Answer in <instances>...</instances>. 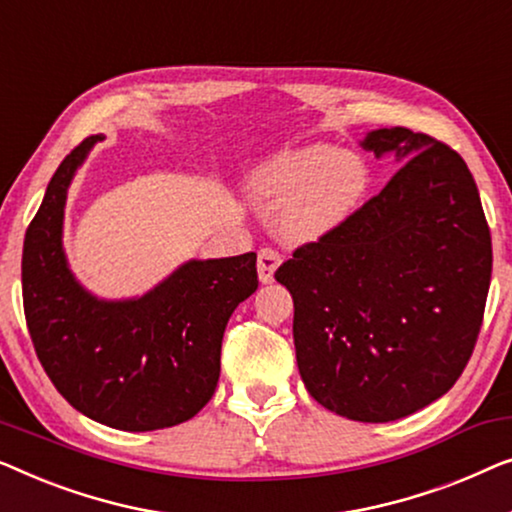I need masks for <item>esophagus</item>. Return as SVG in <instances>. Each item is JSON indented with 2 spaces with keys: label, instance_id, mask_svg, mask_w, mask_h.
I'll list each match as a JSON object with an SVG mask.
<instances>
[{
  "label": "esophagus",
  "instance_id": "34e87169",
  "mask_svg": "<svg viewBox=\"0 0 512 512\" xmlns=\"http://www.w3.org/2000/svg\"><path fill=\"white\" fill-rule=\"evenodd\" d=\"M280 266V255L271 248H262L257 255V273H259V283L269 285L273 283V273Z\"/></svg>",
  "mask_w": 512,
  "mask_h": 512
}]
</instances>
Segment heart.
<instances>
[{"label": "heart", "instance_id": "heart-1", "mask_svg": "<svg viewBox=\"0 0 512 512\" xmlns=\"http://www.w3.org/2000/svg\"><path fill=\"white\" fill-rule=\"evenodd\" d=\"M369 183V167L357 155L311 143L266 162L253 178V190L269 204H285L283 232L290 239L315 241L357 211Z\"/></svg>", "mask_w": 512, "mask_h": 512}]
</instances>
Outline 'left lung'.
Masks as SVG:
<instances>
[{"label":"left lung","mask_w":512,"mask_h":512,"mask_svg":"<svg viewBox=\"0 0 512 512\" xmlns=\"http://www.w3.org/2000/svg\"><path fill=\"white\" fill-rule=\"evenodd\" d=\"M401 164L341 227L294 250L276 280L294 299L311 397L392 422L443 397L469 364L492 278V236L466 162L406 127L359 143Z\"/></svg>","instance_id":"8db88e82"}]
</instances>
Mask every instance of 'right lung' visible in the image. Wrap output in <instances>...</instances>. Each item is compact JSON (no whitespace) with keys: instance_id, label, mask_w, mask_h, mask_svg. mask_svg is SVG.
<instances>
[{"instance_id":"right-lung-1","label":"right lung","mask_w":512,"mask_h":512,"mask_svg":"<svg viewBox=\"0 0 512 512\" xmlns=\"http://www.w3.org/2000/svg\"><path fill=\"white\" fill-rule=\"evenodd\" d=\"M102 139L88 136L64 157L27 227V329L43 371L78 413L122 431L174 427L218 387L222 336L234 308L257 290V255L190 259L134 299L85 290L64 255V206Z\"/></svg>"}]
</instances>
